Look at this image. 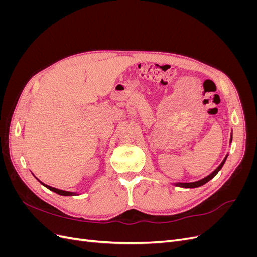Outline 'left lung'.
<instances>
[{"instance_id":"obj_1","label":"left lung","mask_w":257,"mask_h":257,"mask_svg":"<svg viewBox=\"0 0 257 257\" xmlns=\"http://www.w3.org/2000/svg\"><path fill=\"white\" fill-rule=\"evenodd\" d=\"M231 141H232V133L230 134V139H229V143L231 144ZM227 157H228V153L225 155V158H224V160L222 161V163L221 164L217 166L213 172L210 174V175H208L207 177H205V178H203V179H200V180H198V181H195V182H176V183H174L175 185H177V186H180V188H185V189H194V188H198V186H201V185H204V184H206L208 181H210L211 180V179L220 172L221 170V168L223 167V165H224V163H225V161H226V159H227Z\"/></svg>"}]
</instances>
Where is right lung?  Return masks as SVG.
Here are the masks:
<instances>
[{"label":"right lung","mask_w":257,"mask_h":257,"mask_svg":"<svg viewBox=\"0 0 257 257\" xmlns=\"http://www.w3.org/2000/svg\"><path fill=\"white\" fill-rule=\"evenodd\" d=\"M38 180V179H37ZM40 181V180H38ZM44 186H46V188L47 189H49L50 191H52V192H54V193H57V194H59V195H62V196H75V195H79L78 193L77 192H68V191H63V190H59V189H56V188H52V186H50V185H47V184H45V183H43L42 181H40Z\"/></svg>","instance_id":"obj_1"}]
</instances>
